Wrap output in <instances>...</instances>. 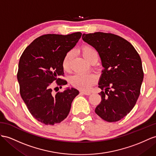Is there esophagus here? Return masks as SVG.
<instances>
[{"label": "esophagus", "instance_id": "34e87169", "mask_svg": "<svg viewBox=\"0 0 156 156\" xmlns=\"http://www.w3.org/2000/svg\"><path fill=\"white\" fill-rule=\"evenodd\" d=\"M80 94H83V95H89L91 94V93L88 92V91H80Z\"/></svg>", "mask_w": 156, "mask_h": 156}]
</instances>
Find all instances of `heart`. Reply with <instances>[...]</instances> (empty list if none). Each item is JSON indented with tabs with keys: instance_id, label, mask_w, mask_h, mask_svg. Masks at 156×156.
Returning <instances> with one entry per match:
<instances>
[{
	"instance_id": "b5f03b06",
	"label": "heart",
	"mask_w": 156,
	"mask_h": 156,
	"mask_svg": "<svg viewBox=\"0 0 156 156\" xmlns=\"http://www.w3.org/2000/svg\"><path fill=\"white\" fill-rule=\"evenodd\" d=\"M80 52L87 62L90 64L97 62L98 53L92 47L87 45H83L80 49ZM71 58L72 53L69 52L62 61V68L65 71H68L70 69ZM70 82L78 89L87 91L96 82V77L93 74H75L70 78Z\"/></svg>"
}]
</instances>
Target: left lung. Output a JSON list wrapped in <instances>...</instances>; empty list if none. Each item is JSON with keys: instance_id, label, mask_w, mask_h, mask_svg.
<instances>
[{"instance_id": "left-lung-1", "label": "left lung", "mask_w": 156, "mask_h": 156, "mask_svg": "<svg viewBox=\"0 0 156 156\" xmlns=\"http://www.w3.org/2000/svg\"><path fill=\"white\" fill-rule=\"evenodd\" d=\"M82 39L94 47L101 61L99 80L101 101L95 112L107 122H116L133 109L144 78L142 61L134 47L112 34H83Z\"/></svg>"}]
</instances>
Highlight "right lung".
Instances as JSON below:
<instances>
[{"label": "right lung", "instance_id": "right-lung-1", "mask_svg": "<svg viewBox=\"0 0 156 156\" xmlns=\"http://www.w3.org/2000/svg\"><path fill=\"white\" fill-rule=\"evenodd\" d=\"M81 36L80 32L41 35L26 47L20 58V92L30 113L40 122L53 125L62 121L79 94L74 87L54 94L51 83L56 81L61 88L67 83L58 78L64 74L63 59Z\"/></svg>", "mask_w": 156, "mask_h": 156}]
</instances>
